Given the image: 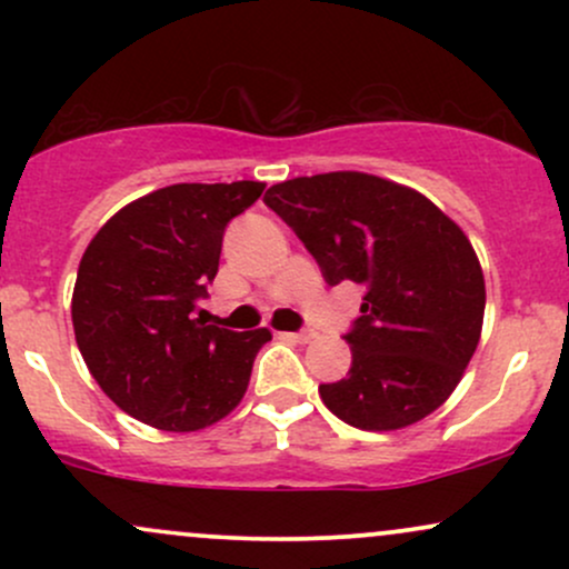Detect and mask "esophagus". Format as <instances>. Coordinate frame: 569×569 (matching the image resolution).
<instances>
[{"label":"esophagus","instance_id":"esophagus-1","mask_svg":"<svg viewBox=\"0 0 569 569\" xmlns=\"http://www.w3.org/2000/svg\"><path fill=\"white\" fill-rule=\"evenodd\" d=\"M286 339H291V342H299V345H307V342H310V339L312 337H316V335H312V331H289V335H283Z\"/></svg>","mask_w":569,"mask_h":569}]
</instances>
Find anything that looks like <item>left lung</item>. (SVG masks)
I'll return each instance as SVG.
<instances>
[{"mask_svg":"<svg viewBox=\"0 0 569 569\" xmlns=\"http://www.w3.org/2000/svg\"><path fill=\"white\" fill-rule=\"evenodd\" d=\"M329 286H363L342 335L352 363L321 385L323 403L361 430H396L439 409L471 361L485 318V276L452 219L415 189L337 171L267 189Z\"/></svg>","mask_w":569,"mask_h":569,"instance_id":"1","label":"left lung"}]
</instances>
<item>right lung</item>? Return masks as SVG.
<instances>
[{"label":"right lung","mask_w":569,"mask_h":569,"mask_svg":"<svg viewBox=\"0 0 569 569\" xmlns=\"http://www.w3.org/2000/svg\"><path fill=\"white\" fill-rule=\"evenodd\" d=\"M262 192V181L162 187L90 240L71 297L77 348L136 420L189 433L243 398L270 331L221 329L192 312L217 278L227 224Z\"/></svg>","instance_id":"1"}]
</instances>
